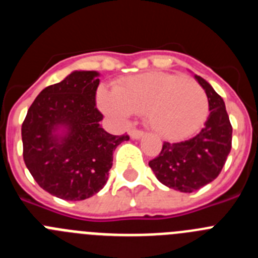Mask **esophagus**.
<instances>
[{"instance_id":"1","label":"esophagus","mask_w":258,"mask_h":258,"mask_svg":"<svg viewBox=\"0 0 258 258\" xmlns=\"http://www.w3.org/2000/svg\"><path fill=\"white\" fill-rule=\"evenodd\" d=\"M143 132L141 131H136V129H133V131H131V133H129V136H131L132 140H140V138H142L143 137Z\"/></svg>"}]
</instances>
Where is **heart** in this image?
<instances>
[{
	"mask_svg": "<svg viewBox=\"0 0 258 258\" xmlns=\"http://www.w3.org/2000/svg\"><path fill=\"white\" fill-rule=\"evenodd\" d=\"M97 99L104 113L121 121L146 113V124L166 141L190 137L208 115V98L202 86L181 75H137L117 84L115 90L101 88Z\"/></svg>",
	"mask_w": 258,
	"mask_h": 258,
	"instance_id": "b5f03b06",
	"label": "heart"
}]
</instances>
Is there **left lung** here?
Wrapping results in <instances>:
<instances>
[{
  "instance_id": "1",
  "label": "left lung",
  "mask_w": 258,
  "mask_h": 258,
  "mask_svg": "<svg viewBox=\"0 0 258 258\" xmlns=\"http://www.w3.org/2000/svg\"><path fill=\"white\" fill-rule=\"evenodd\" d=\"M208 98L209 115L202 131L191 140L164 142L159 156L149 163L166 187L194 192L218 177L231 150L232 127L222 98L211 84L195 75Z\"/></svg>"
}]
</instances>
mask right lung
<instances>
[{"label":"right lung","instance_id":"right-lung-1","mask_svg":"<svg viewBox=\"0 0 258 258\" xmlns=\"http://www.w3.org/2000/svg\"><path fill=\"white\" fill-rule=\"evenodd\" d=\"M101 74L72 71L45 88L22 125L23 157L35 181L63 200L88 199L102 190L113 151L127 136L107 133L95 106Z\"/></svg>","mask_w":258,"mask_h":258}]
</instances>
